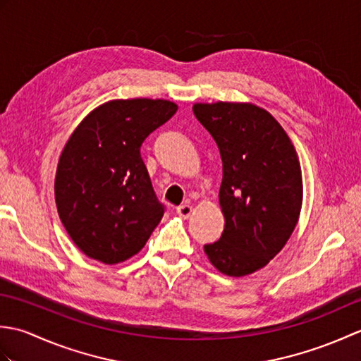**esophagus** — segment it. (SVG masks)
Here are the masks:
<instances>
[{
  "mask_svg": "<svg viewBox=\"0 0 361 361\" xmlns=\"http://www.w3.org/2000/svg\"><path fill=\"white\" fill-rule=\"evenodd\" d=\"M176 212H178L181 217L188 219V217H190V214H192V206H190V204H180L178 208H176Z\"/></svg>",
  "mask_w": 361,
  "mask_h": 361,
  "instance_id": "34e87169",
  "label": "esophagus"
}]
</instances>
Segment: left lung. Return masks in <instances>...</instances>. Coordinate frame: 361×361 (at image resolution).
Masks as SVG:
<instances>
[{"label": "left lung", "instance_id": "left-lung-1", "mask_svg": "<svg viewBox=\"0 0 361 361\" xmlns=\"http://www.w3.org/2000/svg\"><path fill=\"white\" fill-rule=\"evenodd\" d=\"M198 122L217 142L224 180L219 200L225 229L204 252L234 278L265 267L298 224L302 176L296 150L270 113L251 104H195Z\"/></svg>", "mask_w": 361, "mask_h": 361}]
</instances>
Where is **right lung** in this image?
<instances>
[{"mask_svg":"<svg viewBox=\"0 0 361 361\" xmlns=\"http://www.w3.org/2000/svg\"><path fill=\"white\" fill-rule=\"evenodd\" d=\"M176 109L163 99L111 101L80 122L60 155L56 203L80 251L104 264L140 252L163 219L141 145Z\"/></svg>","mask_w":361,"mask_h":361,"instance_id":"right-lung-1","label":"right lung"}]
</instances>
